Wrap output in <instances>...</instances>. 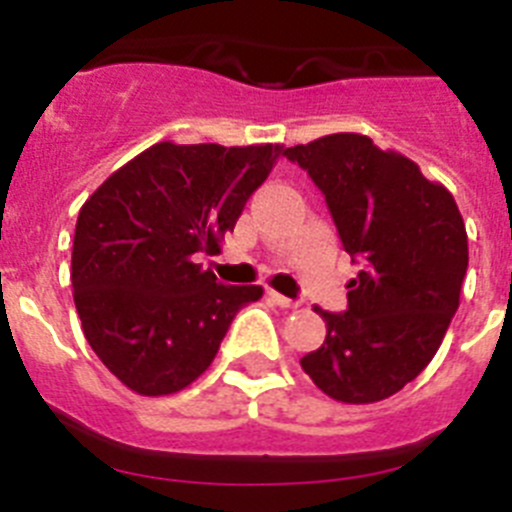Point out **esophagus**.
Returning a JSON list of instances; mask_svg holds the SVG:
<instances>
[{
  "instance_id": "esophagus-1",
  "label": "esophagus",
  "mask_w": 512,
  "mask_h": 512,
  "mask_svg": "<svg viewBox=\"0 0 512 512\" xmlns=\"http://www.w3.org/2000/svg\"><path fill=\"white\" fill-rule=\"evenodd\" d=\"M269 297H271V300H274V302H277L279 307H297L295 300H289V297L279 295V292H269Z\"/></svg>"
}]
</instances>
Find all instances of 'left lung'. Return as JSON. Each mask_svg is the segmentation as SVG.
Returning a JSON list of instances; mask_svg holds the SVG:
<instances>
[{
	"label": "left lung",
	"mask_w": 512,
	"mask_h": 512,
	"mask_svg": "<svg viewBox=\"0 0 512 512\" xmlns=\"http://www.w3.org/2000/svg\"><path fill=\"white\" fill-rule=\"evenodd\" d=\"M325 194L343 248L364 259L348 310L325 312L328 336L300 364L348 405L395 395L436 356L467 274V228L443 184L372 138L336 133L287 148Z\"/></svg>",
	"instance_id": "left-lung-1"
}]
</instances>
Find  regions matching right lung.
I'll list each match as a JSON object with an SVG mask.
<instances>
[{
    "label": "right lung",
    "instance_id": "obj_1",
    "mask_svg": "<svg viewBox=\"0 0 512 512\" xmlns=\"http://www.w3.org/2000/svg\"><path fill=\"white\" fill-rule=\"evenodd\" d=\"M284 146L156 143L104 179L79 210L71 253L89 346L128 390L174 395L205 372L259 284H220L197 264L220 253Z\"/></svg>",
    "mask_w": 512,
    "mask_h": 512
}]
</instances>
